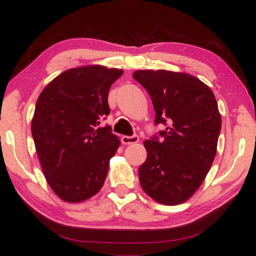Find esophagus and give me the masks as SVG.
<instances>
[{"instance_id": "obj_1", "label": "esophagus", "mask_w": 256, "mask_h": 256, "mask_svg": "<svg viewBox=\"0 0 256 256\" xmlns=\"http://www.w3.org/2000/svg\"><path fill=\"white\" fill-rule=\"evenodd\" d=\"M122 144L124 145H131V144H136V142H139V137L138 136H122L120 138Z\"/></svg>"}]
</instances>
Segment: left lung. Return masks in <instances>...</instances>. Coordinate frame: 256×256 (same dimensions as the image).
<instances>
[{
    "label": "left lung",
    "mask_w": 256,
    "mask_h": 256,
    "mask_svg": "<svg viewBox=\"0 0 256 256\" xmlns=\"http://www.w3.org/2000/svg\"><path fill=\"white\" fill-rule=\"evenodd\" d=\"M134 78L146 88L154 124L166 128L144 142L148 158L139 182L162 205H179L196 193L216 154L221 117L212 90L196 77L168 70H138Z\"/></svg>",
    "instance_id": "left-lung-1"
}]
</instances>
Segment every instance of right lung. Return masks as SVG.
Listing matches in <instances>:
<instances>
[{"mask_svg": "<svg viewBox=\"0 0 256 256\" xmlns=\"http://www.w3.org/2000/svg\"><path fill=\"white\" fill-rule=\"evenodd\" d=\"M122 74L103 66L74 68L51 80L36 102V152L48 184L64 202H84L104 185L120 140L111 126L100 124L110 114L108 90Z\"/></svg>", "mask_w": 256, "mask_h": 256, "instance_id": "add662e5", "label": "right lung"}]
</instances>
